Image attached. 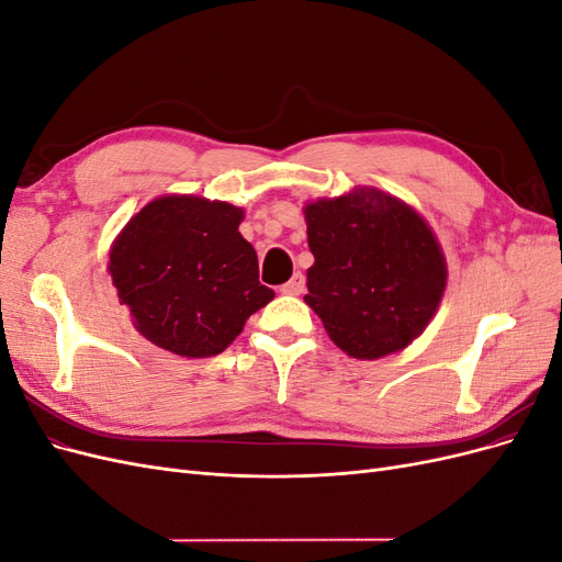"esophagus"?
<instances>
[{
	"label": "esophagus",
	"mask_w": 562,
	"mask_h": 562,
	"mask_svg": "<svg viewBox=\"0 0 562 562\" xmlns=\"http://www.w3.org/2000/svg\"><path fill=\"white\" fill-rule=\"evenodd\" d=\"M281 293L283 295H300V293H304V277L300 274V271H295V274L291 277V281L281 285Z\"/></svg>",
	"instance_id": "1"
}]
</instances>
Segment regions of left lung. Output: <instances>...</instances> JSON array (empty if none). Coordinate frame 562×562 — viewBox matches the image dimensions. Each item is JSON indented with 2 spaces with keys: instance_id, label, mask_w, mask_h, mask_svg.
I'll return each mask as SVG.
<instances>
[{
  "instance_id": "8db88e82",
  "label": "left lung",
  "mask_w": 562,
  "mask_h": 562,
  "mask_svg": "<svg viewBox=\"0 0 562 562\" xmlns=\"http://www.w3.org/2000/svg\"><path fill=\"white\" fill-rule=\"evenodd\" d=\"M314 265L304 302L345 353L375 361L424 333L448 265L415 209L375 187L304 206Z\"/></svg>"
}]
</instances>
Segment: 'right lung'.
<instances>
[{"mask_svg":"<svg viewBox=\"0 0 562 562\" xmlns=\"http://www.w3.org/2000/svg\"><path fill=\"white\" fill-rule=\"evenodd\" d=\"M244 209L168 194L149 201L116 236L110 274L133 326L184 359L225 351L250 314L274 297L244 239Z\"/></svg>","mask_w":562,"mask_h":562,"instance_id":"add662e5","label":"right lung"}]
</instances>
